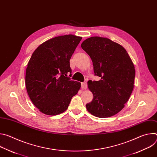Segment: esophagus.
Returning a JSON list of instances; mask_svg holds the SVG:
<instances>
[{"mask_svg":"<svg viewBox=\"0 0 157 157\" xmlns=\"http://www.w3.org/2000/svg\"><path fill=\"white\" fill-rule=\"evenodd\" d=\"M87 87V84L86 82H82L81 83V88L83 89H86Z\"/></svg>","mask_w":157,"mask_h":157,"instance_id":"34e87169","label":"esophagus"}]
</instances>
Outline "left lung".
I'll return each instance as SVG.
<instances>
[{
  "instance_id": "1",
  "label": "left lung",
  "mask_w": 157,
  "mask_h": 157,
  "mask_svg": "<svg viewBox=\"0 0 157 157\" xmlns=\"http://www.w3.org/2000/svg\"><path fill=\"white\" fill-rule=\"evenodd\" d=\"M81 46L92 59L95 75L101 78L87 82L93 99L86 109L99 118L113 116L124 107L133 91V63L122 46L107 38L92 36Z\"/></svg>"
}]
</instances>
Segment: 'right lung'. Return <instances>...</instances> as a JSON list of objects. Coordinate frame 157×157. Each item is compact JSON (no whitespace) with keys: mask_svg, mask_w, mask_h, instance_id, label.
Here are the masks:
<instances>
[{"mask_svg":"<svg viewBox=\"0 0 157 157\" xmlns=\"http://www.w3.org/2000/svg\"><path fill=\"white\" fill-rule=\"evenodd\" d=\"M81 39L74 35L56 36L33 53L26 70L25 86L30 100L41 113H63L79 90L81 83L67 74L72 71L70 60Z\"/></svg>","mask_w":157,"mask_h":157,"instance_id":"right-lung-1","label":"right lung"}]
</instances>
